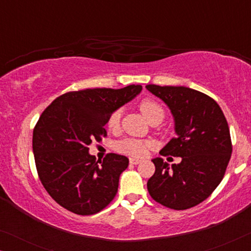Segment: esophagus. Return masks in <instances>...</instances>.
Listing matches in <instances>:
<instances>
[{"label": "esophagus", "mask_w": 251, "mask_h": 251, "mask_svg": "<svg viewBox=\"0 0 251 251\" xmlns=\"http://www.w3.org/2000/svg\"><path fill=\"white\" fill-rule=\"evenodd\" d=\"M140 162H142V160L136 159V157H130V163L131 164H138Z\"/></svg>", "instance_id": "obj_1"}]
</instances>
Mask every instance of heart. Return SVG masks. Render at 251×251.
Instances as JSON below:
<instances>
[{"label": "heart", "instance_id": "1", "mask_svg": "<svg viewBox=\"0 0 251 251\" xmlns=\"http://www.w3.org/2000/svg\"><path fill=\"white\" fill-rule=\"evenodd\" d=\"M139 109L144 115V118L149 122H152L153 120H160V121H162L164 118V109L162 108V106L159 102L153 100V99H144L139 104ZM119 123L120 111H115L109 116L107 121V128L109 130H114L119 126ZM147 146H149V144L146 142L129 138L120 142L118 144V150L122 153L129 154V155L142 156L146 153Z\"/></svg>", "mask_w": 251, "mask_h": 251}]
</instances>
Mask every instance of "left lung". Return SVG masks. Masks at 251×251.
<instances>
[{
  "mask_svg": "<svg viewBox=\"0 0 251 251\" xmlns=\"http://www.w3.org/2000/svg\"><path fill=\"white\" fill-rule=\"evenodd\" d=\"M146 89L166 102L175 119L176 137L160 154L181 157L180 163L171 167L161 157L153 159L155 173L147 181V190L167 208L195 207L216 190L231 159L224 113L214 99L194 89L156 84H147Z\"/></svg>",
  "mask_w": 251,
  "mask_h": 251,
  "instance_id": "8db88e82",
  "label": "left lung"
}]
</instances>
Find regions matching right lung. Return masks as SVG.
<instances>
[{"label":"right lung","instance_id":"1","mask_svg":"<svg viewBox=\"0 0 251 251\" xmlns=\"http://www.w3.org/2000/svg\"><path fill=\"white\" fill-rule=\"evenodd\" d=\"M142 89L131 84L66 92L41 114L33 130L36 170L44 188L61 207L76 215H94L115 198L129 159L109 153L96 161L89 145L107 136L105 126L112 113Z\"/></svg>","mask_w":251,"mask_h":251}]
</instances>
